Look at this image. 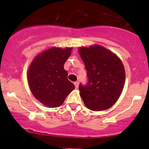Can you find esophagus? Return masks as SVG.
<instances>
[{
    "mask_svg": "<svg viewBox=\"0 0 149 149\" xmlns=\"http://www.w3.org/2000/svg\"><path fill=\"white\" fill-rule=\"evenodd\" d=\"M74 85H75V87H76V88H79V82H74Z\"/></svg>",
    "mask_w": 149,
    "mask_h": 149,
    "instance_id": "1",
    "label": "esophagus"
}]
</instances>
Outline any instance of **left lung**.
I'll return each mask as SVG.
<instances>
[{
    "label": "left lung",
    "instance_id": "left-lung-1",
    "mask_svg": "<svg viewBox=\"0 0 149 149\" xmlns=\"http://www.w3.org/2000/svg\"><path fill=\"white\" fill-rule=\"evenodd\" d=\"M78 51L88 79L86 86L79 85L84 104L92 111L109 109L124 88L125 71L123 62L114 52L100 45L80 47Z\"/></svg>",
    "mask_w": 149,
    "mask_h": 149
}]
</instances>
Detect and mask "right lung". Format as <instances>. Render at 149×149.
Masks as SVG:
<instances>
[{
    "label": "right lung",
    "mask_w": 149,
    "mask_h": 149,
    "mask_svg": "<svg viewBox=\"0 0 149 149\" xmlns=\"http://www.w3.org/2000/svg\"><path fill=\"white\" fill-rule=\"evenodd\" d=\"M72 47H51L34 57L28 68V85L34 98L47 107H58L75 88L64 63Z\"/></svg>",
    "instance_id": "add662e5"
}]
</instances>
